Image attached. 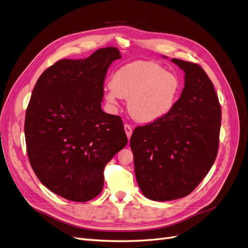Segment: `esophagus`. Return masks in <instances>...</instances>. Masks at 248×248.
Here are the masks:
<instances>
[{
	"label": "esophagus",
	"instance_id": "esophagus-1",
	"mask_svg": "<svg viewBox=\"0 0 248 248\" xmlns=\"http://www.w3.org/2000/svg\"><path fill=\"white\" fill-rule=\"evenodd\" d=\"M124 129H125V133H126L127 138H128V140H129L130 137H131V134H132V127L129 124H125Z\"/></svg>",
	"mask_w": 248,
	"mask_h": 248
}]
</instances>
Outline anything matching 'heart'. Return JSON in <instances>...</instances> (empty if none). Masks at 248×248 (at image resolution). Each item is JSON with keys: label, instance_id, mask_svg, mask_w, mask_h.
Returning <instances> with one entry per match:
<instances>
[{"label": "heart", "instance_id": "b5f03b06", "mask_svg": "<svg viewBox=\"0 0 248 248\" xmlns=\"http://www.w3.org/2000/svg\"><path fill=\"white\" fill-rule=\"evenodd\" d=\"M181 90L176 73L150 61L125 64L111 76L106 90L108 103L116 106L128 98L127 107L133 119L149 123L167 116L174 108Z\"/></svg>", "mask_w": 248, "mask_h": 248}]
</instances>
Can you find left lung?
<instances>
[{
    "label": "left lung",
    "instance_id": "8db88e82",
    "mask_svg": "<svg viewBox=\"0 0 248 248\" xmlns=\"http://www.w3.org/2000/svg\"><path fill=\"white\" fill-rule=\"evenodd\" d=\"M185 72L184 89L167 116L138 126L130 138L137 181L144 196H188L208 174L219 146L221 108L213 82L198 64L171 59Z\"/></svg>",
    "mask_w": 248,
    "mask_h": 248
}]
</instances>
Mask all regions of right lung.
Listing matches in <instances>:
<instances>
[{
  "instance_id": "add662e5",
  "label": "right lung",
  "mask_w": 248,
  "mask_h": 248,
  "mask_svg": "<svg viewBox=\"0 0 248 248\" xmlns=\"http://www.w3.org/2000/svg\"><path fill=\"white\" fill-rule=\"evenodd\" d=\"M117 47L84 60H59L37 80L26 111L30 163L40 182L58 196L87 202L101 192L104 168L128 140L121 117L101 109Z\"/></svg>"
}]
</instances>
